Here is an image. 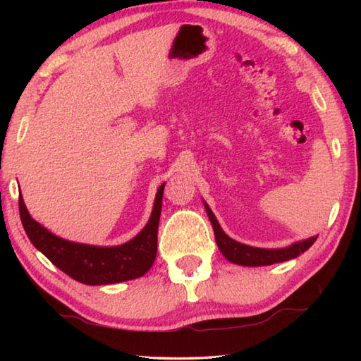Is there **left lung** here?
Returning <instances> with one entry per match:
<instances>
[{"label":"left lung","instance_id":"1","mask_svg":"<svg viewBox=\"0 0 361 361\" xmlns=\"http://www.w3.org/2000/svg\"><path fill=\"white\" fill-rule=\"evenodd\" d=\"M206 212H208L209 220L212 224L214 234H216V242L219 245V250L221 251L229 262L237 264V265H245V267H262V265H271L283 262V260H290L293 257H298L301 252L309 250L313 242L317 240V237H310L307 240L293 243L291 247L281 248V250H264V248H255L248 247V245H243L233 240L231 237H228L219 225V221L214 216L209 206L204 203Z\"/></svg>","mask_w":361,"mask_h":361}]
</instances>
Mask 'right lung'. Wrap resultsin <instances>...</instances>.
Segmentation results:
<instances>
[{
  "mask_svg": "<svg viewBox=\"0 0 361 361\" xmlns=\"http://www.w3.org/2000/svg\"><path fill=\"white\" fill-rule=\"evenodd\" d=\"M163 190L164 185L158 189L149 224L135 239L121 247H91L60 239L29 216L23 197L18 198L20 219L34 247L73 279L87 286L124 282L147 273L157 257Z\"/></svg>",
  "mask_w": 361,
  "mask_h": 361,
  "instance_id": "obj_1",
  "label": "right lung"
}]
</instances>
